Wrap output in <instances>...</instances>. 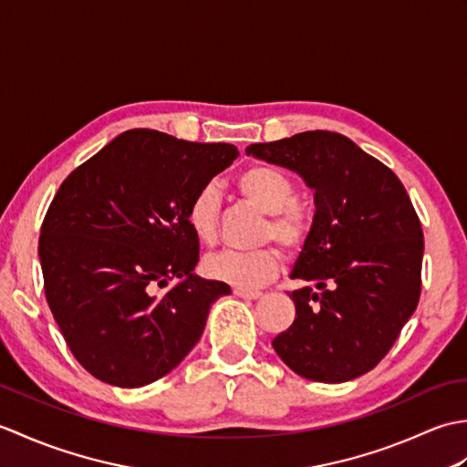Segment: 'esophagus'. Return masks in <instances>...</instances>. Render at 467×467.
Listing matches in <instances>:
<instances>
[{"label":"esophagus","mask_w":467,"mask_h":467,"mask_svg":"<svg viewBox=\"0 0 467 467\" xmlns=\"http://www.w3.org/2000/svg\"><path fill=\"white\" fill-rule=\"evenodd\" d=\"M234 295L241 296V299H246V301H254V299H261V296H263L261 291H244V289H234Z\"/></svg>","instance_id":"obj_1"}]
</instances>
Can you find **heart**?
<instances>
[{"instance_id":"1","label":"heart","mask_w":467,"mask_h":467,"mask_svg":"<svg viewBox=\"0 0 467 467\" xmlns=\"http://www.w3.org/2000/svg\"><path fill=\"white\" fill-rule=\"evenodd\" d=\"M236 188L246 202L269 214L263 226V241H276L289 251H299L313 228L311 211L296 202L295 181L285 171L271 164H254L236 178ZM218 191L206 184L198 191L186 208V223L198 243L211 246L218 236ZM281 269V254L273 246L253 253L224 251L204 261V273L214 281L236 289L253 291L275 279Z\"/></svg>"}]
</instances>
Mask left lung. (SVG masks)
<instances>
[{"label":"left lung","instance_id":"left-lung-1","mask_svg":"<svg viewBox=\"0 0 467 467\" xmlns=\"http://www.w3.org/2000/svg\"><path fill=\"white\" fill-rule=\"evenodd\" d=\"M246 154L299 174L315 191L313 228L291 279L296 317L273 339L311 381L343 383L379 363L421 293L423 233L401 181L337 132L251 144Z\"/></svg>","mask_w":467,"mask_h":467}]
</instances>
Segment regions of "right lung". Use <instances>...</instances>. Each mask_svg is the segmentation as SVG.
I'll use <instances>...</instances> for the list:
<instances>
[{
    "mask_svg": "<svg viewBox=\"0 0 467 467\" xmlns=\"http://www.w3.org/2000/svg\"><path fill=\"white\" fill-rule=\"evenodd\" d=\"M233 144L122 132L69 174L49 204L39 263L69 351L96 379L142 387L171 373L201 339L231 286L194 273L192 196L233 164ZM176 278L162 296L157 289Z\"/></svg>",
    "mask_w": 467,
    "mask_h": 467,
    "instance_id": "1",
    "label": "right lung"
}]
</instances>
